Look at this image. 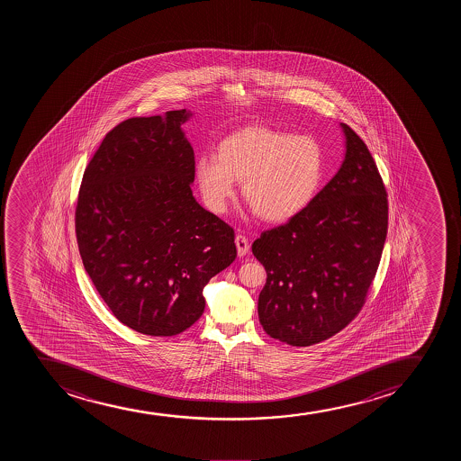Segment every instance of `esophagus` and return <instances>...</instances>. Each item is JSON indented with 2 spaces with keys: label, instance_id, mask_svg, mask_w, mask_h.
I'll list each match as a JSON object with an SVG mask.
<instances>
[{
  "label": "esophagus",
  "instance_id": "obj_1",
  "mask_svg": "<svg viewBox=\"0 0 461 461\" xmlns=\"http://www.w3.org/2000/svg\"><path fill=\"white\" fill-rule=\"evenodd\" d=\"M235 244H237V250H239L240 257H244V255L249 252L250 244L244 235H240L239 233V235L235 237Z\"/></svg>",
  "mask_w": 461,
  "mask_h": 461
}]
</instances>
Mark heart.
Segmentation results:
<instances>
[{"label": "heart", "instance_id": "1", "mask_svg": "<svg viewBox=\"0 0 461 461\" xmlns=\"http://www.w3.org/2000/svg\"><path fill=\"white\" fill-rule=\"evenodd\" d=\"M324 176L321 146L307 135L244 127L218 144L217 157L196 159L195 178L212 211L222 212L243 181V196L257 217L285 222L304 211Z\"/></svg>", "mask_w": 461, "mask_h": 461}]
</instances>
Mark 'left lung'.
Masks as SVG:
<instances>
[{"label":"left lung","instance_id":"left-lung-1","mask_svg":"<svg viewBox=\"0 0 461 461\" xmlns=\"http://www.w3.org/2000/svg\"><path fill=\"white\" fill-rule=\"evenodd\" d=\"M346 152L334 178L286 224L252 244L265 266L259 323L291 346H312L357 317L380 265L387 194L365 141L339 122Z\"/></svg>","mask_w":461,"mask_h":461}]
</instances>
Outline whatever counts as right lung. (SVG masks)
I'll return each mask as SVG.
<instances>
[{
  "mask_svg": "<svg viewBox=\"0 0 461 461\" xmlns=\"http://www.w3.org/2000/svg\"><path fill=\"white\" fill-rule=\"evenodd\" d=\"M185 109L129 118L86 167L75 232L90 280L127 328L172 337L202 317L203 289L237 257L233 229L192 195Z\"/></svg>",
  "mask_w": 461,
  "mask_h": 461,
  "instance_id": "obj_1",
  "label": "right lung"
}]
</instances>
